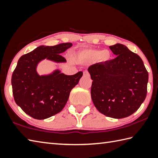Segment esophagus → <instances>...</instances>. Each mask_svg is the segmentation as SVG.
<instances>
[{
    "instance_id": "esophagus-1",
    "label": "esophagus",
    "mask_w": 158,
    "mask_h": 158,
    "mask_svg": "<svg viewBox=\"0 0 158 158\" xmlns=\"http://www.w3.org/2000/svg\"><path fill=\"white\" fill-rule=\"evenodd\" d=\"M83 76H87V77H89V72H88V71H84V73H83Z\"/></svg>"
}]
</instances>
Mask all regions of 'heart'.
<instances>
[{"mask_svg":"<svg viewBox=\"0 0 158 158\" xmlns=\"http://www.w3.org/2000/svg\"><path fill=\"white\" fill-rule=\"evenodd\" d=\"M111 55L108 51H101L96 49H88L82 51L79 55V58L81 60L89 59L92 60H98L100 62H106L109 60Z\"/></svg>","mask_w":158,"mask_h":158,"instance_id":"b5f03b06","label":"heart"}]
</instances>
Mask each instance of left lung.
Here are the masks:
<instances>
[{
	"instance_id": "obj_1",
	"label": "left lung",
	"mask_w": 158,
	"mask_h": 158,
	"mask_svg": "<svg viewBox=\"0 0 158 158\" xmlns=\"http://www.w3.org/2000/svg\"><path fill=\"white\" fill-rule=\"evenodd\" d=\"M114 59L88 68L93 81L91 96L99 112L122 118L139 108L147 94L148 73L137 54L121 44L110 46Z\"/></svg>"
}]
</instances>
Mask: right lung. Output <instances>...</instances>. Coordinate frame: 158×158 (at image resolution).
<instances>
[{
	"mask_svg": "<svg viewBox=\"0 0 158 158\" xmlns=\"http://www.w3.org/2000/svg\"><path fill=\"white\" fill-rule=\"evenodd\" d=\"M71 46V43L40 46L19 58L12 76V93L16 103L31 117L45 119L62 111L71 89L78 83L82 71L72 76L59 70L45 76L37 72V64L44 59L66 62L60 54Z\"/></svg>",
	"mask_w": 158,
	"mask_h": 158,
	"instance_id": "right-lung-1",
	"label": "right lung"
}]
</instances>
